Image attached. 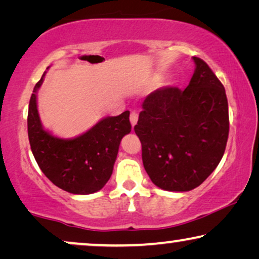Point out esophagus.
Masks as SVG:
<instances>
[{"mask_svg": "<svg viewBox=\"0 0 259 259\" xmlns=\"http://www.w3.org/2000/svg\"><path fill=\"white\" fill-rule=\"evenodd\" d=\"M130 120H131V123H132V126H133V127L136 126V123L138 122V113H137V112H132V113H131Z\"/></svg>", "mask_w": 259, "mask_h": 259, "instance_id": "34e87169", "label": "esophagus"}]
</instances>
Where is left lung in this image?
Listing matches in <instances>:
<instances>
[{"label":"left lung","instance_id":"obj_1","mask_svg":"<svg viewBox=\"0 0 259 259\" xmlns=\"http://www.w3.org/2000/svg\"><path fill=\"white\" fill-rule=\"evenodd\" d=\"M196 69L185 90L162 87L143 102L134 132L152 183L166 191H191L217 167L229 137L225 88L207 63Z\"/></svg>","mask_w":259,"mask_h":259}]
</instances>
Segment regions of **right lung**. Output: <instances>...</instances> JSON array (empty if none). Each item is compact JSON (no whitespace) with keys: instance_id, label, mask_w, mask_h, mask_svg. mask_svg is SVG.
<instances>
[{"instance_id":"add662e5","label":"right lung","mask_w":259,"mask_h":259,"mask_svg":"<svg viewBox=\"0 0 259 259\" xmlns=\"http://www.w3.org/2000/svg\"><path fill=\"white\" fill-rule=\"evenodd\" d=\"M45 74L35 84L28 109V138L35 160L60 189L73 194L97 192L111 178L120 141L131 132L130 112L106 116L73 139L54 137L42 127L37 111L36 95Z\"/></svg>"}]
</instances>
